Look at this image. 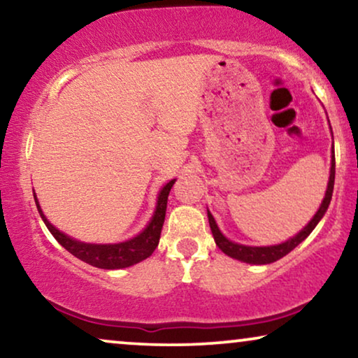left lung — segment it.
I'll return each instance as SVG.
<instances>
[{
	"mask_svg": "<svg viewBox=\"0 0 358 358\" xmlns=\"http://www.w3.org/2000/svg\"><path fill=\"white\" fill-rule=\"evenodd\" d=\"M334 178H336V159H334V151H332L329 182H327V189H326L324 199H322V202H321V207L316 212L315 217L311 218V222L308 223L300 233L288 239V241L282 243V244H275V246H262V248L244 246V244L233 243V241H229V239L224 236L222 231H220V228H218L217 222H215L213 215L210 213V210H207L208 223H210V228H212L215 243H217V246L222 249L227 256L238 259V261H241V262L259 264V266H261V264H271V262L278 261V259H282L283 256H287L288 252L293 251V249H295L301 241H305V239L310 236V233L313 231V229L316 228V224L321 222V218L324 217L326 210H327V207H329L331 199H332V190H334Z\"/></svg>",
	"mask_w": 358,
	"mask_h": 358,
	"instance_id": "8db88e82",
	"label": "left lung"
}]
</instances>
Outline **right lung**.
<instances>
[{"instance_id": "right-lung-1", "label": "right lung", "mask_w": 358, "mask_h": 358, "mask_svg": "<svg viewBox=\"0 0 358 358\" xmlns=\"http://www.w3.org/2000/svg\"><path fill=\"white\" fill-rule=\"evenodd\" d=\"M174 182L176 179L169 180V182L161 189L153 217H151L150 223L146 224L143 231L136 234L135 238L127 239V241L117 244H91L81 243L78 241V239L70 238L68 234L62 233L60 229H57L50 222H48L47 217L42 212L41 205H38L36 192H34V200H36L37 210L38 213H41L45 227L48 228V231L53 234V238H55L68 252H71L73 256L81 259L83 262L90 264V266L114 271V268H125L145 261V259L150 257L155 249L158 248L161 229H163L166 217V207H168V195Z\"/></svg>"}]
</instances>
